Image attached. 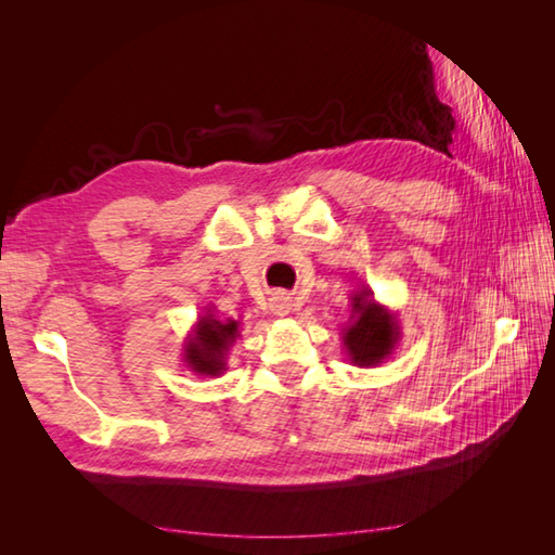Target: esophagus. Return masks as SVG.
<instances>
[{
	"label": "esophagus",
	"instance_id": "34e87169",
	"mask_svg": "<svg viewBox=\"0 0 555 555\" xmlns=\"http://www.w3.org/2000/svg\"><path fill=\"white\" fill-rule=\"evenodd\" d=\"M291 306H294V304H291V298L286 294H276L274 296V306H271V308H274L279 315H284V313L291 311Z\"/></svg>",
	"mask_w": 555,
	"mask_h": 555
}]
</instances>
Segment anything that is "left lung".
Masks as SVG:
<instances>
[{"mask_svg": "<svg viewBox=\"0 0 555 555\" xmlns=\"http://www.w3.org/2000/svg\"><path fill=\"white\" fill-rule=\"evenodd\" d=\"M352 308L357 318L345 335L347 352L360 367H370V364H377L391 354L393 343L399 337L397 325H393V318L384 308H379L374 300H367L364 294L352 298Z\"/></svg>", "mask_w": 555, "mask_h": 555, "instance_id": "obj_1", "label": "left lung"}]
</instances>
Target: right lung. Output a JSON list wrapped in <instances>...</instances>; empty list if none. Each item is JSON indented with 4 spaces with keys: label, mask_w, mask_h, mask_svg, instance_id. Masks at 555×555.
Listing matches in <instances>:
<instances>
[{
    "label": "right lung",
    "mask_w": 555,
    "mask_h": 555,
    "mask_svg": "<svg viewBox=\"0 0 555 555\" xmlns=\"http://www.w3.org/2000/svg\"><path fill=\"white\" fill-rule=\"evenodd\" d=\"M234 337H237V323L234 321L220 323L212 315L203 318L198 333L185 347L188 364L201 374H218L222 370V354L230 343H234Z\"/></svg>",
    "instance_id": "add662e5"
}]
</instances>
